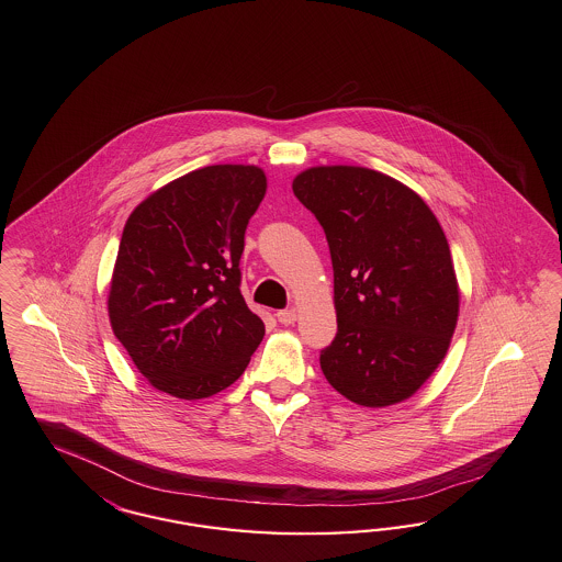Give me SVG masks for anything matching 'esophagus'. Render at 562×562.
<instances>
[{
    "instance_id": "esophagus-1",
    "label": "esophagus",
    "mask_w": 562,
    "mask_h": 562,
    "mask_svg": "<svg viewBox=\"0 0 562 562\" xmlns=\"http://www.w3.org/2000/svg\"><path fill=\"white\" fill-rule=\"evenodd\" d=\"M276 317H278V322L280 324H284V326H291V324H294L296 322V310H280L278 314H276Z\"/></svg>"
}]
</instances>
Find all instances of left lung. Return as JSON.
<instances>
[{
	"label": "left lung",
	"mask_w": 562,
	"mask_h": 562,
	"mask_svg": "<svg viewBox=\"0 0 562 562\" xmlns=\"http://www.w3.org/2000/svg\"><path fill=\"white\" fill-rule=\"evenodd\" d=\"M292 192L322 225L335 271L326 381L368 407L404 402L446 358L458 319L441 225L416 192L366 167L307 169Z\"/></svg>",
	"instance_id": "1"
}]
</instances>
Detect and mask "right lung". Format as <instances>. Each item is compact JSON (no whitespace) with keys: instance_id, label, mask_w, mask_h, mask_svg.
<instances>
[{"instance_id":"1","label":"right lung","mask_w":562,"mask_h":562,"mask_svg":"<svg viewBox=\"0 0 562 562\" xmlns=\"http://www.w3.org/2000/svg\"><path fill=\"white\" fill-rule=\"evenodd\" d=\"M252 165L202 167L139 202L114 263V337L158 391L202 400L238 381L266 335L240 292L248 220L266 196Z\"/></svg>"}]
</instances>
